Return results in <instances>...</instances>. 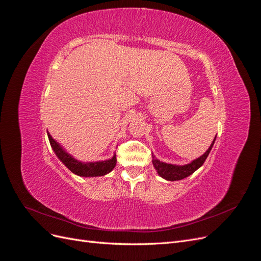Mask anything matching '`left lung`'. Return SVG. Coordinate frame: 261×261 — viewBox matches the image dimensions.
Wrapping results in <instances>:
<instances>
[{
	"label": "left lung",
	"mask_w": 261,
	"mask_h": 261,
	"mask_svg": "<svg viewBox=\"0 0 261 261\" xmlns=\"http://www.w3.org/2000/svg\"><path fill=\"white\" fill-rule=\"evenodd\" d=\"M215 139H216V137H215ZM215 139H214V141L211 144L208 150H207L202 156H199L198 159L194 160V161L191 162L190 164L177 166V165H173V164L163 163L161 161H159V160H156L153 155H152V158H153L152 163H153V165H154L155 170L158 171L159 175L162 176L165 179H168V181H178V179H183L185 177L190 176L191 174H193V173H194L198 168H200V166L203 165L206 158L210 154V152L214 145V142H215Z\"/></svg>",
	"instance_id": "8db88e82"
}]
</instances>
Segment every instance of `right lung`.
Segmentation results:
<instances>
[{"label":"right lung","mask_w":261,"mask_h":261,"mask_svg":"<svg viewBox=\"0 0 261 261\" xmlns=\"http://www.w3.org/2000/svg\"><path fill=\"white\" fill-rule=\"evenodd\" d=\"M48 140L51 145L53 150L55 151L58 159L68 168L72 173L79 175V176H102L106 175L113 170L116 166L117 159L116 155L112 156V159L107 160V161H99V162H91V163H82L73 159L68 153H66L62 146L59 145L54 139L50 137L49 133Z\"/></svg>","instance_id":"right-lung-1"}]
</instances>
